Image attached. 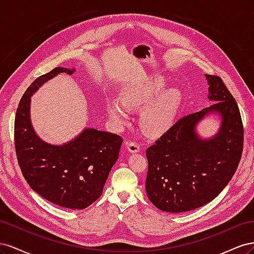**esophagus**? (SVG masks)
<instances>
[{
	"label": "esophagus",
	"instance_id": "esophagus-1",
	"mask_svg": "<svg viewBox=\"0 0 254 254\" xmlns=\"http://www.w3.org/2000/svg\"><path fill=\"white\" fill-rule=\"evenodd\" d=\"M126 147L128 149V151L131 153L137 152L140 150V145L137 142H128V143H126Z\"/></svg>",
	"mask_w": 254,
	"mask_h": 254
}]
</instances>
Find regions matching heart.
Returning a JSON list of instances; mask_svg holds the SVG:
<instances>
[{
	"label": "heart",
	"mask_w": 254,
	"mask_h": 254,
	"mask_svg": "<svg viewBox=\"0 0 254 254\" xmlns=\"http://www.w3.org/2000/svg\"><path fill=\"white\" fill-rule=\"evenodd\" d=\"M164 88V79L147 78L123 92L121 101L110 99L107 104V112L117 124L124 125L128 122L127 109L140 110L148 105L142 113L141 126L149 135L162 134L174 124L182 99L178 89H170L162 93Z\"/></svg>",
	"instance_id": "b5f03b06"
}]
</instances>
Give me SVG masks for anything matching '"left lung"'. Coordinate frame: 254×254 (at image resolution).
I'll use <instances>...</instances> for the list:
<instances>
[{
    "mask_svg": "<svg viewBox=\"0 0 254 254\" xmlns=\"http://www.w3.org/2000/svg\"><path fill=\"white\" fill-rule=\"evenodd\" d=\"M205 78L213 105L180 119L146 150V193L163 212H187L212 201L231 180L242 158L244 128L238 106L220 77L205 74ZM211 114L219 117L221 127L204 139L196 126Z\"/></svg>",
    "mask_w": 254,
    "mask_h": 254,
    "instance_id": "left-lung-1",
    "label": "left lung"
}]
</instances>
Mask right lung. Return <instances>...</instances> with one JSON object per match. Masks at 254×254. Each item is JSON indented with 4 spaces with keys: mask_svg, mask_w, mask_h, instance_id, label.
<instances>
[{
    "mask_svg": "<svg viewBox=\"0 0 254 254\" xmlns=\"http://www.w3.org/2000/svg\"><path fill=\"white\" fill-rule=\"evenodd\" d=\"M75 68L55 67L38 77L21 98L14 120V145L25 180L36 193L66 209L82 210L102 195L117 162L122 137L95 128L83 129L75 139L53 145L40 139L30 121V96L43 83Z\"/></svg>",
    "mask_w": 254,
    "mask_h": 254,
    "instance_id": "obj_1",
    "label": "right lung"
}]
</instances>
